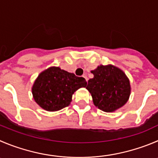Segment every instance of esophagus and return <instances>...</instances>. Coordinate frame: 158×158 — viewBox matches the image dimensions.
<instances>
[{"label":"esophagus","mask_w":158,"mask_h":158,"mask_svg":"<svg viewBox=\"0 0 158 158\" xmlns=\"http://www.w3.org/2000/svg\"><path fill=\"white\" fill-rule=\"evenodd\" d=\"M82 77H83L84 79H86V82H87V76H86V75H83V76H82Z\"/></svg>","instance_id":"1"}]
</instances>
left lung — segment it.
<instances>
[{
    "instance_id": "left-lung-1",
    "label": "left lung",
    "mask_w": 158,
    "mask_h": 158,
    "mask_svg": "<svg viewBox=\"0 0 158 158\" xmlns=\"http://www.w3.org/2000/svg\"><path fill=\"white\" fill-rule=\"evenodd\" d=\"M91 72L94 78L88 81L86 89L96 107L105 112H113L126 104L131 87L123 71L108 64L98 66Z\"/></svg>"
}]
</instances>
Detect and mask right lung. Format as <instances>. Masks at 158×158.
I'll return each mask as SVG.
<instances>
[{
    "mask_svg": "<svg viewBox=\"0 0 158 158\" xmlns=\"http://www.w3.org/2000/svg\"><path fill=\"white\" fill-rule=\"evenodd\" d=\"M86 79L78 77L59 67H51L42 72L32 87L33 99L43 109L56 111L68 107L72 94L86 86Z\"/></svg>",
    "mask_w": 158,
    "mask_h": 158,
    "instance_id": "add662e5",
    "label": "right lung"
}]
</instances>
